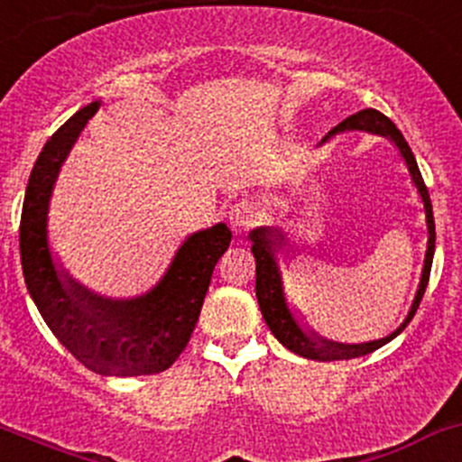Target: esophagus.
Listing matches in <instances>:
<instances>
[{
    "label": "esophagus",
    "instance_id": "obj_1",
    "mask_svg": "<svg viewBox=\"0 0 462 462\" xmlns=\"http://www.w3.org/2000/svg\"><path fill=\"white\" fill-rule=\"evenodd\" d=\"M230 226H232V230L235 232H247V230H252V227L256 226V210H254V206H252V203H247V201H241V203H236L235 208H232L230 210Z\"/></svg>",
    "mask_w": 462,
    "mask_h": 462
}]
</instances>
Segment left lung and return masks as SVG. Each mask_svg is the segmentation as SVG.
<instances>
[{
  "instance_id": "1",
  "label": "left lung",
  "mask_w": 462,
  "mask_h": 462,
  "mask_svg": "<svg viewBox=\"0 0 462 462\" xmlns=\"http://www.w3.org/2000/svg\"><path fill=\"white\" fill-rule=\"evenodd\" d=\"M370 133V134H381V137L390 139L396 145L398 152H401L402 162H405L407 172H410L411 183H414L416 192H419L420 201H423L425 210V226H427V250H425V261H423V272H420L419 290H416L414 300H411V308L407 312L405 320L394 329L392 334H387L385 338H376V341L367 343H338L329 341V338L320 337L314 332L300 314L296 312L292 305L288 303V296H285V285H283V272L279 265V254H285V232L276 226H259L250 232L252 241V254L256 259V299H259L261 314H263L265 323H268L270 332L279 338V343H283L290 352L299 354V356L310 358V361H349V358L365 356V354L374 352V349L383 347L385 343H390L392 338H396L402 329L407 328L411 319H414L416 310H419L420 299H423L427 281H430V270H431V259H434V247H436V230H434V212H431V201L430 192H427L423 174H420L419 163H416L414 152L407 145L405 137L401 134V130L387 119L385 115L378 113L374 108H365L361 113L347 116L346 121L337 125V128L329 130L323 139H320L319 148L323 143H328L329 139H334L337 134L343 133Z\"/></svg>"
}]
</instances>
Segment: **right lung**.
Returning a JSON list of instances; mask_svg holds the SVG:
<instances>
[{
	"mask_svg": "<svg viewBox=\"0 0 462 462\" xmlns=\"http://www.w3.org/2000/svg\"><path fill=\"white\" fill-rule=\"evenodd\" d=\"M99 106L97 99L77 110L39 152L19 223L22 270L39 314L77 361L101 376H143L168 370L188 346L232 232L226 223L192 232L159 283L130 299L97 294L72 279L51 250L48 212L60 170Z\"/></svg>",
	"mask_w": 462,
	"mask_h": 462,
	"instance_id": "add662e5",
	"label": "right lung"
}]
</instances>
